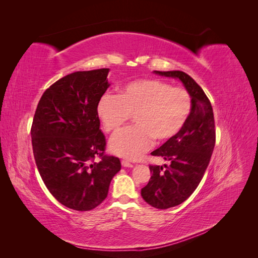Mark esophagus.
<instances>
[{"label": "esophagus", "mask_w": 258, "mask_h": 258, "mask_svg": "<svg viewBox=\"0 0 258 258\" xmlns=\"http://www.w3.org/2000/svg\"><path fill=\"white\" fill-rule=\"evenodd\" d=\"M122 166H124V167H133V164L127 162V161H122Z\"/></svg>", "instance_id": "34e87169"}]
</instances>
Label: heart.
I'll return each instance as SVG.
<instances>
[{
	"label": "heart",
	"instance_id": "1",
	"mask_svg": "<svg viewBox=\"0 0 258 258\" xmlns=\"http://www.w3.org/2000/svg\"><path fill=\"white\" fill-rule=\"evenodd\" d=\"M193 102L189 93L160 80H138L118 89L117 95H104L97 105L98 119L107 133H116L133 116L134 126L120 131L109 142L114 155L138 160L153 139L165 142L184 128Z\"/></svg>",
	"mask_w": 258,
	"mask_h": 258
}]
</instances>
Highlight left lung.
<instances>
[{
	"mask_svg": "<svg viewBox=\"0 0 258 258\" xmlns=\"http://www.w3.org/2000/svg\"><path fill=\"white\" fill-rule=\"evenodd\" d=\"M166 78L177 79L191 96L193 107L184 128L166 141L152 155L169 161V166L151 165L152 176L141 195L151 206L166 210L182 204L202 180L215 146V122L211 102L202 87L182 71H154Z\"/></svg>",
	"mask_w": 258,
	"mask_h": 258,
	"instance_id": "obj_1",
	"label": "left lung"
}]
</instances>
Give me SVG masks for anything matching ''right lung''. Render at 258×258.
Listing matches in <instances>:
<instances>
[{"label":"right lung","instance_id":"obj_1","mask_svg":"<svg viewBox=\"0 0 258 258\" xmlns=\"http://www.w3.org/2000/svg\"><path fill=\"white\" fill-rule=\"evenodd\" d=\"M108 72L79 71L59 79L42 95L33 118V154L43 182L61 204L75 211L100 205L120 169L117 157L104 155L106 142L97 116Z\"/></svg>","mask_w":258,"mask_h":258}]
</instances>
